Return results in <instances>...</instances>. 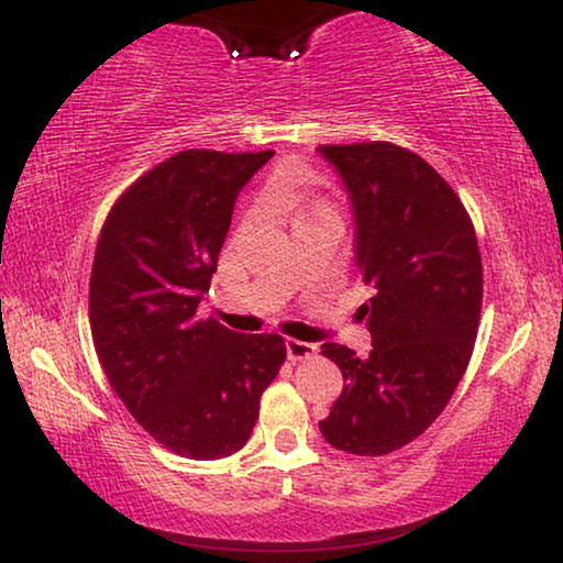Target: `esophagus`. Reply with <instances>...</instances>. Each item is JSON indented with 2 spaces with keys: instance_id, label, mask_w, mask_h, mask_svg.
Masks as SVG:
<instances>
[{
  "instance_id": "obj_1",
  "label": "esophagus",
  "mask_w": 563,
  "mask_h": 563,
  "mask_svg": "<svg viewBox=\"0 0 563 563\" xmlns=\"http://www.w3.org/2000/svg\"><path fill=\"white\" fill-rule=\"evenodd\" d=\"M314 351H318V345H314V343L297 341V338H287V356H289L291 361L310 358V356H314Z\"/></svg>"
}]
</instances>
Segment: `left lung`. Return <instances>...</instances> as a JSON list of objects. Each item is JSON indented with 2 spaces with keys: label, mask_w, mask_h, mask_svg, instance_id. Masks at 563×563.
I'll use <instances>...</instances> for the list:
<instances>
[{
  "label": "left lung",
  "mask_w": 563,
  "mask_h": 563,
  "mask_svg": "<svg viewBox=\"0 0 563 563\" xmlns=\"http://www.w3.org/2000/svg\"><path fill=\"white\" fill-rule=\"evenodd\" d=\"M318 153L349 197L353 258L376 289L358 310L372 353L322 343L343 391L320 433L338 451L384 456L443 412L466 372L482 312L479 245L456 191L415 153L382 141Z\"/></svg>",
  "instance_id": "8db88e82"
}]
</instances>
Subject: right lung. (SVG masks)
<instances>
[{"label": "right lung", "instance_id": "obj_1", "mask_svg": "<svg viewBox=\"0 0 563 563\" xmlns=\"http://www.w3.org/2000/svg\"><path fill=\"white\" fill-rule=\"evenodd\" d=\"M274 151H181L141 176L107 218L89 282L95 349L130 415L166 449L241 451L287 349L197 320L241 189Z\"/></svg>", "mask_w": 563, "mask_h": 563}]
</instances>
